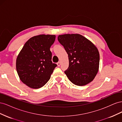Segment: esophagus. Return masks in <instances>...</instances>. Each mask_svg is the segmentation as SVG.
<instances>
[{
  "label": "esophagus",
  "instance_id": "obj_1",
  "mask_svg": "<svg viewBox=\"0 0 122 122\" xmlns=\"http://www.w3.org/2000/svg\"><path fill=\"white\" fill-rule=\"evenodd\" d=\"M61 61H58V62H57V66H58V67H60V66H61Z\"/></svg>",
  "mask_w": 122,
  "mask_h": 122
}]
</instances>
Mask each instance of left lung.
Wrapping results in <instances>:
<instances>
[{"label":"left lung","instance_id":"left-lung-1","mask_svg":"<svg viewBox=\"0 0 122 122\" xmlns=\"http://www.w3.org/2000/svg\"><path fill=\"white\" fill-rule=\"evenodd\" d=\"M58 42L68 54L69 65L65 73L76 86H85L94 79L99 69V51L94 44L79 34L59 35Z\"/></svg>","mask_w":122,"mask_h":122}]
</instances>
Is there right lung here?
I'll use <instances>...</instances> for the list:
<instances>
[{
    "instance_id": "obj_1",
    "label": "right lung",
    "mask_w": 122,
    "mask_h": 122,
    "mask_svg": "<svg viewBox=\"0 0 122 122\" xmlns=\"http://www.w3.org/2000/svg\"><path fill=\"white\" fill-rule=\"evenodd\" d=\"M55 35L33 36L25 43L16 60V69L22 82L32 88L43 86L50 78L56 64L51 61L50 48Z\"/></svg>"
}]
</instances>
